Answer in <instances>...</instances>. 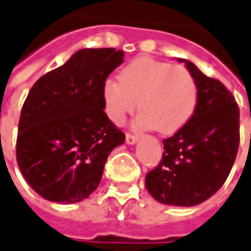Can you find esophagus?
<instances>
[{
  "label": "esophagus",
  "instance_id": "esophagus-1",
  "mask_svg": "<svg viewBox=\"0 0 251 251\" xmlns=\"http://www.w3.org/2000/svg\"><path fill=\"white\" fill-rule=\"evenodd\" d=\"M126 141H127V144L132 145V144H135L137 141V136L133 135V133H127L126 135Z\"/></svg>",
  "mask_w": 251,
  "mask_h": 251
}]
</instances>
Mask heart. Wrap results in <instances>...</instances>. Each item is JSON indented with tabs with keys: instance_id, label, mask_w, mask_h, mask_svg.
Returning a JSON list of instances; mask_svg holds the SVG:
<instances>
[{
	"instance_id": "obj_1",
	"label": "heart",
	"mask_w": 251,
	"mask_h": 251,
	"mask_svg": "<svg viewBox=\"0 0 251 251\" xmlns=\"http://www.w3.org/2000/svg\"><path fill=\"white\" fill-rule=\"evenodd\" d=\"M102 100L112 123L123 124L139 100L140 127L174 133L195 111L198 83L187 68L141 56L122 69L119 81L104 82Z\"/></svg>"
}]
</instances>
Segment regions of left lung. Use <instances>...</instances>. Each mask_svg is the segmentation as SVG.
<instances>
[{
	"instance_id": "8db88e82",
	"label": "left lung",
	"mask_w": 251,
	"mask_h": 251,
	"mask_svg": "<svg viewBox=\"0 0 251 251\" xmlns=\"http://www.w3.org/2000/svg\"><path fill=\"white\" fill-rule=\"evenodd\" d=\"M198 83V104L187 123L165 139L157 168L145 176V187L160 203L178 207L200 204L224 184L240 145V108L232 93L207 77L188 60Z\"/></svg>"
}]
</instances>
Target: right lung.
I'll use <instances>...</instances> for the list:
<instances>
[{
    "mask_svg": "<svg viewBox=\"0 0 251 251\" xmlns=\"http://www.w3.org/2000/svg\"><path fill=\"white\" fill-rule=\"evenodd\" d=\"M115 48H83L34 83L23 103L17 162L31 188L56 203L86 199L126 135L103 111L102 87L123 63Z\"/></svg>",
    "mask_w": 251,
    "mask_h": 251,
    "instance_id": "obj_1",
    "label": "right lung"
}]
</instances>
